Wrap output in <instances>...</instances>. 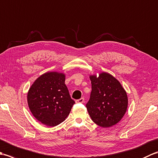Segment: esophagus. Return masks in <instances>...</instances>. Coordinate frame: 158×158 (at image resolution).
I'll list each match as a JSON object with an SVG mask.
<instances>
[{"instance_id":"esophagus-1","label":"esophagus","mask_w":158,"mask_h":158,"mask_svg":"<svg viewBox=\"0 0 158 158\" xmlns=\"http://www.w3.org/2000/svg\"><path fill=\"white\" fill-rule=\"evenodd\" d=\"M76 102H79V103H83V102H84V98H81L79 99V100H77Z\"/></svg>"}]
</instances>
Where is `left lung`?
Segmentation results:
<instances>
[{
  "label": "left lung",
  "mask_w": 158,
  "mask_h": 158,
  "mask_svg": "<svg viewBox=\"0 0 158 158\" xmlns=\"http://www.w3.org/2000/svg\"><path fill=\"white\" fill-rule=\"evenodd\" d=\"M92 92L86 104L89 115L95 123L109 127L122 119L127 109L128 99L121 83L110 74L102 72L90 75Z\"/></svg>",
  "instance_id": "8db88e82"
}]
</instances>
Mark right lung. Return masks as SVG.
<instances>
[{
    "label": "right lung",
    "instance_id": "right-lung-1",
    "mask_svg": "<svg viewBox=\"0 0 158 158\" xmlns=\"http://www.w3.org/2000/svg\"><path fill=\"white\" fill-rule=\"evenodd\" d=\"M64 73L52 71L43 74L30 88L28 105L35 118L49 127L65 120L75 101L65 84Z\"/></svg>",
    "mask_w": 158,
    "mask_h": 158
}]
</instances>
